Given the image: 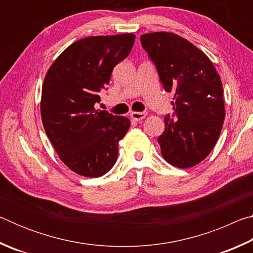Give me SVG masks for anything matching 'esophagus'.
Segmentation results:
<instances>
[{"label":"esophagus","mask_w":253,"mask_h":253,"mask_svg":"<svg viewBox=\"0 0 253 253\" xmlns=\"http://www.w3.org/2000/svg\"><path fill=\"white\" fill-rule=\"evenodd\" d=\"M146 116H147L146 111H134V113L130 114V118L132 121H136V122L142 121V119H144Z\"/></svg>","instance_id":"esophagus-1"}]
</instances>
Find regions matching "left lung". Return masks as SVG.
I'll return each mask as SVG.
<instances>
[{
	"label": "left lung",
	"mask_w": 253,
	"mask_h": 253,
	"mask_svg": "<svg viewBox=\"0 0 253 253\" xmlns=\"http://www.w3.org/2000/svg\"><path fill=\"white\" fill-rule=\"evenodd\" d=\"M140 41L163 87L175 92V115L164 117L165 129L157 138L162 155L176 168H192L211 153L223 126L220 76L207 54L177 34L146 33Z\"/></svg>",
	"instance_id": "left-lung-1"
}]
</instances>
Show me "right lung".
Returning <instances> with one entry per match:
<instances>
[{
    "mask_svg": "<svg viewBox=\"0 0 253 253\" xmlns=\"http://www.w3.org/2000/svg\"><path fill=\"white\" fill-rule=\"evenodd\" d=\"M135 34L88 37L68 46L49 68L42 85L41 118L65 164L85 177L109 172L129 119L96 109L111 71L134 45Z\"/></svg>",
    "mask_w": 253,
    "mask_h": 253,
    "instance_id": "add662e5",
    "label": "right lung"
}]
</instances>
